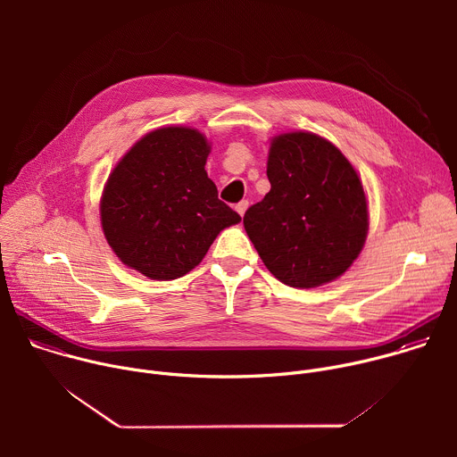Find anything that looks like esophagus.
<instances>
[{"label":"esophagus","instance_id":"obj_1","mask_svg":"<svg viewBox=\"0 0 457 457\" xmlns=\"http://www.w3.org/2000/svg\"><path fill=\"white\" fill-rule=\"evenodd\" d=\"M247 206H249V203H247V201H240L238 204H235V210H237V213H238L240 217H244V213H245Z\"/></svg>","mask_w":457,"mask_h":457}]
</instances>
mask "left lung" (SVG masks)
I'll return each mask as SVG.
<instances>
[{
  "label": "left lung",
  "mask_w": 457,
  "mask_h": 457,
  "mask_svg": "<svg viewBox=\"0 0 457 457\" xmlns=\"http://www.w3.org/2000/svg\"><path fill=\"white\" fill-rule=\"evenodd\" d=\"M271 189L244 215V228L266 268L286 286L318 287L344 275L360 254L367 201L344 154L314 134L273 139Z\"/></svg>",
  "instance_id": "1"
}]
</instances>
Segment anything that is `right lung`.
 <instances>
[{"mask_svg": "<svg viewBox=\"0 0 457 457\" xmlns=\"http://www.w3.org/2000/svg\"><path fill=\"white\" fill-rule=\"evenodd\" d=\"M208 141L168 126L145 136L113 168L101 199V224L120 262L154 280L189 273L217 235L240 222L219 201L204 166Z\"/></svg>", "mask_w": 457, "mask_h": 457, "instance_id": "1", "label": "right lung"}]
</instances>
